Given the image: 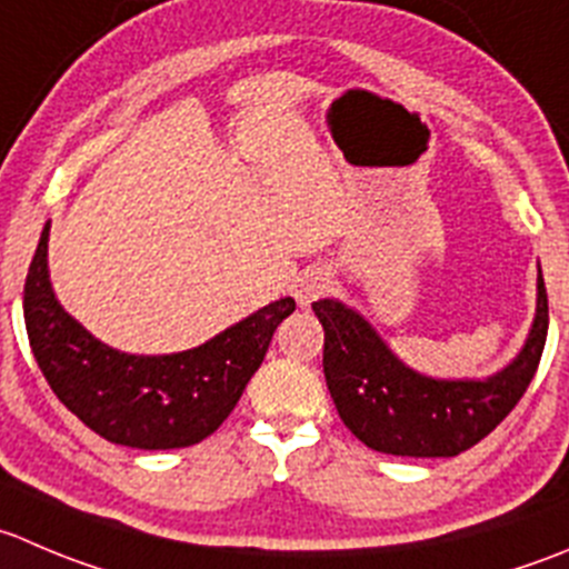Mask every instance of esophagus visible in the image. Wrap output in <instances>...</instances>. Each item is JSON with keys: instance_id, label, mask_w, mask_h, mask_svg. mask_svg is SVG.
<instances>
[{"instance_id": "obj_1", "label": "esophagus", "mask_w": 569, "mask_h": 569, "mask_svg": "<svg viewBox=\"0 0 569 569\" xmlns=\"http://www.w3.org/2000/svg\"><path fill=\"white\" fill-rule=\"evenodd\" d=\"M328 289H330V272L322 267H313V269H306V272L297 278L295 297L300 306H311V302L319 300Z\"/></svg>"}]
</instances>
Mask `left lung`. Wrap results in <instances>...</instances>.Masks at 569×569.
<instances>
[{"label":"left lung","instance_id":"1","mask_svg":"<svg viewBox=\"0 0 569 569\" xmlns=\"http://www.w3.org/2000/svg\"><path fill=\"white\" fill-rule=\"evenodd\" d=\"M313 313L325 328V380L341 422L367 448L411 459H450L489 437L526 395L548 339L542 272L526 347L487 380H437L413 372L361 313L339 300L313 302Z\"/></svg>","mask_w":569,"mask_h":569}]
</instances>
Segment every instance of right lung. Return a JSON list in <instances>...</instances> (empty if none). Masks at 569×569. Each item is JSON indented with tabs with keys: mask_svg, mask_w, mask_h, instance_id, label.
<instances>
[{
	"mask_svg": "<svg viewBox=\"0 0 569 569\" xmlns=\"http://www.w3.org/2000/svg\"><path fill=\"white\" fill-rule=\"evenodd\" d=\"M49 224L24 280L32 356L58 400L93 433L138 450L189 448L228 419L261 367L278 325L295 311L283 297L194 350L127 356L93 339L63 311L49 283Z\"/></svg>",
	"mask_w": 569,
	"mask_h": 569,
	"instance_id": "add662e5",
	"label": "right lung"
}]
</instances>
